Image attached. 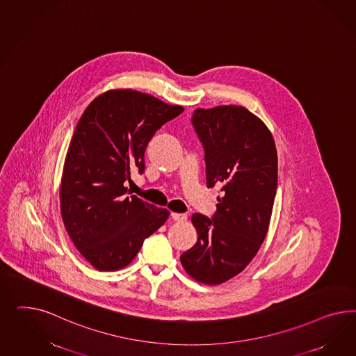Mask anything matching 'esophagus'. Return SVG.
<instances>
[{
  "label": "esophagus",
  "mask_w": 356,
  "mask_h": 356,
  "mask_svg": "<svg viewBox=\"0 0 356 356\" xmlns=\"http://www.w3.org/2000/svg\"><path fill=\"white\" fill-rule=\"evenodd\" d=\"M171 218H172L173 220L184 222V220H186L188 216L186 214H179V213H171Z\"/></svg>",
  "instance_id": "obj_1"
}]
</instances>
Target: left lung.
<instances>
[{
    "label": "left lung",
    "mask_w": 356,
    "mask_h": 356,
    "mask_svg": "<svg viewBox=\"0 0 356 356\" xmlns=\"http://www.w3.org/2000/svg\"><path fill=\"white\" fill-rule=\"evenodd\" d=\"M192 125L205 151L206 185L220 195L211 218L192 216L197 243L180 261L193 280L213 286L245 269L265 240L278 156L269 129L247 108H197Z\"/></svg>",
    "instance_id": "obj_1"
}]
</instances>
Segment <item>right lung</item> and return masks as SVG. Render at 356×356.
Wrapping results in <instances>:
<instances>
[{
    "mask_svg": "<svg viewBox=\"0 0 356 356\" xmlns=\"http://www.w3.org/2000/svg\"><path fill=\"white\" fill-rule=\"evenodd\" d=\"M184 108L133 90L92 100L76 124L60 188L61 216L79 253L102 271L129 265L170 211L129 195L130 173L145 171V151Z\"/></svg>",
    "mask_w": 356,
    "mask_h": 356,
    "instance_id": "right-lung-1",
    "label": "right lung"
}]
</instances>
